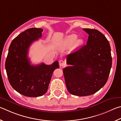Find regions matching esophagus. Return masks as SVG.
<instances>
[{"mask_svg": "<svg viewBox=\"0 0 121 121\" xmlns=\"http://www.w3.org/2000/svg\"><path fill=\"white\" fill-rule=\"evenodd\" d=\"M59 65L60 67L64 66H65V63L63 60H60L59 61Z\"/></svg>", "mask_w": 121, "mask_h": 121, "instance_id": "34e87169", "label": "esophagus"}]
</instances>
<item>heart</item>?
<instances>
[{
    "instance_id": "1",
    "label": "heart",
    "mask_w": 121,
    "mask_h": 121,
    "mask_svg": "<svg viewBox=\"0 0 121 121\" xmlns=\"http://www.w3.org/2000/svg\"><path fill=\"white\" fill-rule=\"evenodd\" d=\"M78 35L76 34H71L67 36L63 42V46L65 48H69L73 44V47L75 49L80 48L83 43L82 39H77Z\"/></svg>"
}]
</instances>
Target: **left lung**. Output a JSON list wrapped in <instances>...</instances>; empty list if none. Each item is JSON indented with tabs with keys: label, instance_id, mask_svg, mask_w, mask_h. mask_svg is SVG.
I'll use <instances>...</instances> for the list:
<instances>
[{
	"label": "left lung",
	"instance_id": "obj_1",
	"mask_svg": "<svg viewBox=\"0 0 121 121\" xmlns=\"http://www.w3.org/2000/svg\"><path fill=\"white\" fill-rule=\"evenodd\" d=\"M89 35L86 44L67 56L63 69L65 83L71 94L86 96L104 86L111 71V47L105 36L97 30L83 29Z\"/></svg>",
	"mask_w": 121,
	"mask_h": 121
}]
</instances>
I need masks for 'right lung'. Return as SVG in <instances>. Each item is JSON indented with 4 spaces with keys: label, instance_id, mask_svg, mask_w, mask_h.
I'll list each match as a JSON object with an SVG mask.
<instances>
[{
    "label": "right lung",
    "instance_id": "add662e5",
    "mask_svg": "<svg viewBox=\"0 0 121 121\" xmlns=\"http://www.w3.org/2000/svg\"><path fill=\"white\" fill-rule=\"evenodd\" d=\"M43 29L30 28L13 39L8 49L5 69L10 85L25 96H41L47 91L53 72L59 68L58 61L51 65H31L27 57L31 44L42 37Z\"/></svg>",
    "mask_w": 121,
    "mask_h": 121
}]
</instances>
